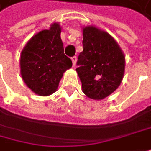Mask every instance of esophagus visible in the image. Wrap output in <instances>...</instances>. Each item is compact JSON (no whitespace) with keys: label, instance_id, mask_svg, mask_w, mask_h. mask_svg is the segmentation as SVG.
<instances>
[{"label":"esophagus","instance_id":"1","mask_svg":"<svg viewBox=\"0 0 151 151\" xmlns=\"http://www.w3.org/2000/svg\"><path fill=\"white\" fill-rule=\"evenodd\" d=\"M71 60H72V64H73V66H76V60H77V58H76V56L72 57Z\"/></svg>","mask_w":151,"mask_h":151}]
</instances>
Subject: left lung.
<instances>
[{
  "mask_svg": "<svg viewBox=\"0 0 151 151\" xmlns=\"http://www.w3.org/2000/svg\"><path fill=\"white\" fill-rule=\"evenodd\" d=\"M83 51L76 69L82 92L101 100L121 85L125 72V55L110 35L95 26L82 27Z\"/></svg>",
  "mask_w": 151,
  "mask_h": 151,
  "instance_id": "1",
  "label": "left lung"
}]
</instances>
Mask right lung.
I'll use <instances>...</instances> for the list:
<instances>
[{
	"label": "right lung",
	"mask_w": 151,
	"mask_h": 151,
	"mask_svg": "<svg viewBox=\"0 0 151 151\" xmlns=\"http://www.w3.org/2000/svg\"><path fill=\"white\" fill-rule=\"evenodd\" d=\"M61 26L53 23L27 42L20 54V74L26 86L39 96L55 93L72 61L64 53Z\"/></svg>",
	"instance_id": "obj_1"
}]
</instances>
